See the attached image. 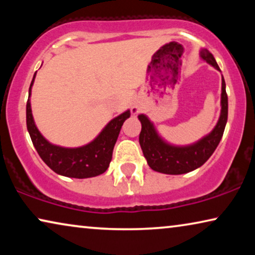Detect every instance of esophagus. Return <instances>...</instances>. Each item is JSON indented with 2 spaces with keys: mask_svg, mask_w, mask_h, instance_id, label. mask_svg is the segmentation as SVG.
Listing matches in <instances>:
<instances>
[{
  "mask_svg": "<svg viewBox=\"0 0 255 255\" xmlns=\"http://www.w3.org/2000/svg\"><path fill=\"white\" fill-rule=\"evenodd\" d=\"M132 113H133V114H138V113H139V108H138V107H134L133 110H132Z\"/></svg>",
  "mask_w": 255,
  "mask_h": 255,
  "instance_id": "obj_1",
  "label": "esophagus"
}]
</instances>
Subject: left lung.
I'll return each instance as SVG.
<instances>
[{"label":"left lung","mask_w":255,"mask_h":255,"mask_svg":"<svg viewBox=\"0 0 255 255\" xmlns=\"http://www.w3.org/2000/svg\"><path fill=\"white\" fill-rule=\"evenodd\" d=\"M201 57L208 64L219 71L214 55L207 50L201 52ZM141 131L139 134V144L147 160L148 166L153 170L163 174H184L198 168L210 158L221 141L228 121V94L225 90V81H222V113L216 128L210 134L204 137L196 144L186 147H176L166 144L156 134L153 124L145 115H139Z\"/></svg>","instance_id":"obj_1"}]
</instances>
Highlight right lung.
Returning <instances> with one entry per match:
<instances>
[{"label":"right lung","mask_w":255,"mask_h":255,"mask_svg":"<svg viewBox=\"0 0 255 255\" xmlns=\"http://www.w3.org/2000/svg\"><path fill=\"white\" fill-rule=\"evenodd\" d=\"M34 76L30 85L29 96ZM130 111L128 110L114 118L95 140L78 148H65L50 144L34 125L29 100L26 103V127L34 148L52 170L67 177L86 179L100 175L108 169L122 125L127 118L130 117Z\"/></svg>","instance_id":"1"}]
</instances>
